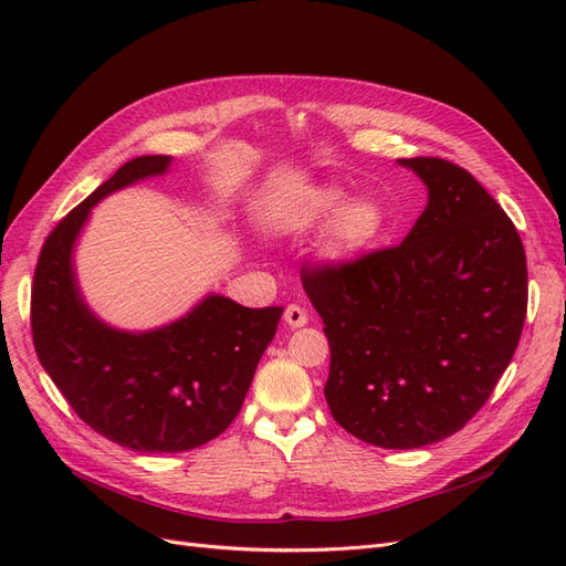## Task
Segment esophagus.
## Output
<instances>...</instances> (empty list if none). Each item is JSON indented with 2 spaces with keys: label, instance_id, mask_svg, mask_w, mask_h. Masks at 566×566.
<instances>
[{
  "label": "esophagus",
  "instance_id": "obj_1",
  "mask_svg": "<svg viewBox=\"0 0 566 566\" xmlns=\"http://www.w3.org/2000/svg\"><path fill=\"white\" fill-rule=\"evenodd\" d=\"M283 321L290 325V328H302V325H306V321H310V316H306V312L300 304H287Z\"/></svg>",
  "mask_w": 566,
  "mask_h": 566
}]
</instances>
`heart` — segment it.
Returning a JSON list of instances; mask_svg holds the SVG:
<instances>
[{
    "instance_id": "obj_1",
    "label": "heart",
    "mask_w": 566,
    "mask_h": 566,
    "mask_svg": "<svg viewBox=\"0 0 566 566\" xmlns=\"http://www.w3.org/2000/svg\"><path fill=\"white\" fill-rule=\"evenodd\" d=\"M328 224L323 252L333 262H356L382 243L389 229L385 205L375 198L349 200L345 188L333 184L304 186L290 193L276 212V227L285 233L306 235Z\"/></svg>"
}]
</instances>
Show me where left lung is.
<instances>
[{
    "mask_svg": "<svg viewBox=\"0 0 566 566\" xmlns=\"http://www.w3.org/2000/svg\"><path fill=\"white\" fill-rule=\"evenodd\" d=\"M427 208L397 248L304 269L325 323V401L339 427L380 449L455 434L486 403L526 316V254L510 217L468 169L397 160Z\"/></svg>",
    "mask_w": 566,
    "mask_h": 566,
    "instance_id": "left-lung-1",
    "label": "left lung"
}]
</instances>
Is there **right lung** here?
Wrapping results in <instances>:
<instances>
[{
	"mask_svg": "<svg viewBox=\"0 0 566 566\" xmlns=\"http://www.w3.org/2000/svg\"><path fill=\"white\" fill-rule=\"evenodd\" d=\"M172 158L142 156L82 200L49 233L32 285V339L42 368L94 432L139 453L191 451L241 410L283 306L248 310L210 293L153 331H119L84 302L73 252L106 196L167 175Z\"/></svg>",
	"mask_w": 566,
	"mask_h": 566,
	"instance_id": "1",
	"label": "right lung"
}]
</instances>
